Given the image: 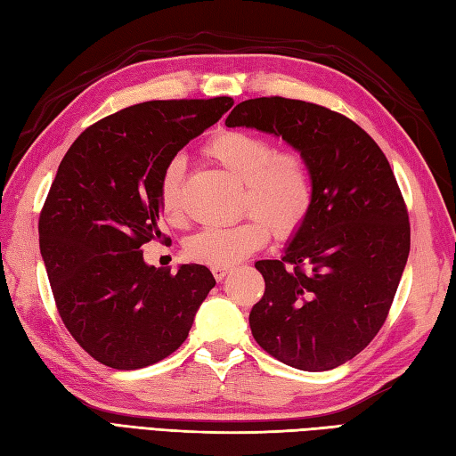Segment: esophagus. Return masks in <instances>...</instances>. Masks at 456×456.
Returning a JSON list of instances; mask_svg holds the SVG:
<instances>
[{
	"instance_id": "34e87169",
	"label": "esophagus",
	"mask_w": 456,
	"mask_h": 456,
	"mask_svg": "<svg viewBox=\"0 0 456 456\" xmlns=\"http://www.w3.org/2000/svg\"><path fill=\"white\" fill-rule=\"evenodd\" d=\"M211 273L216 276V280H223L231 273V266H213Z\"/></svg>"
}]
</instances>
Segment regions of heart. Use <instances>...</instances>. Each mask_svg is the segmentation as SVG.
<instances>
[{"label": "heart", "instance_id": "heart-1", "mask_svg": "<svg viewBox=\"0 0 456 456\" xmlns=\"http://www.w3.org/2000/svg\"><path fill=\"white\" fill-rule=\"evenodd\" d=\"M208 157L245 186L240 216L233 227H209L186 240L183 253L193 263L233 266L266 245L270 231L278 239L294 237L315 206L312 162L299 151H280L278 144L250 131H223L206 147ZM183 160L172 159L162 170L159 203L164 217L180 223Z\"/></svg>", "mask_w": 456, "mask_h": 456}]
</instances>
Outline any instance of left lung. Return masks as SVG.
<instances>
[{
  "label": "left lung",
  "instance_id": "8db88e82",
  "mask_svg": "<svg viewBox=\"0 0 456 456\" xmlns=\"http://www.w3.org/2000/svg\"><path fill=\"white\" fill-rule=\"evenodd\" d=\"M227 127L282 137L312 162L315 206L280 260H258L248 323L280 362L307 372L351 361L380 331L410 255V217L388 159L345 115L280 95L240 102Z\"/></svg>",
  "mask_w": 456,
  "mask_h": 456
}]
</instances>
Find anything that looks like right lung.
<instances>
[{
    "label": "right lung",
    "instance_id": "right-lung-1",
    "mask_svg": "<svg viewBox=\"0 0 456 456\" xmlns=\"http://www.w3.org/2000/svg\"><path fill=\"white\" fill-rule=\"evenodd\" d=\"M233 98L157 100L108 115L72 142L38 217V245L62 323L86 353L137 370L186 341L216 286L208 266L144 265L168 243L159 183L178 151L221 119Z\"/></svg>",
    "mask_w": 456,
    "mask_h": 456
}]
</instances>
